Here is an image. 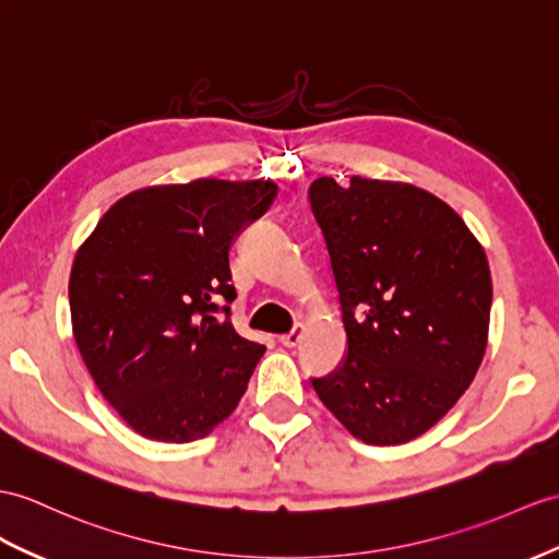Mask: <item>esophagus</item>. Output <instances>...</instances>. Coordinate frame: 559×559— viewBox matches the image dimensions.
Wrapping results in <instances>:
<instances>
[{
  "mask_svg": "<svg viewBox=\"0 0 559 559\" xmlns=\"http://www.w3.org/2000/svg\"><path fill=\"white\" fill-rule=\"evenodd\" d=\"M282 344L284 346H296L298 344V324H294L292 330L282 336Z\"/></svg>",
  "mask_w": 559,
  "mask_h": 559,
  "instance_id": "obj_1",
  "label": "esophagus"
}]
</instances>
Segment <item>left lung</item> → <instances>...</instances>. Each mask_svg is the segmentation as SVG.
Wrapping results in <instances>:
<instances>
[{
    "mask_svg": "<svg viewBox=\"0 0 559 559\" xmlns=\"http://www.w3.org/2000/svg\"><path fill=\"white\" fill-rule=\"evenodd\" d=\"M275 197L272 180L144 187L80 247L68 282L75 344L140 437L197 441L239 405L265 346L235 330L227 251Z\"/></svg>",
    "mask_w": 559,
    "mask_h": 559,
    "instance_id": "obj_1",
    "label": "left lung"
}]
</instances>
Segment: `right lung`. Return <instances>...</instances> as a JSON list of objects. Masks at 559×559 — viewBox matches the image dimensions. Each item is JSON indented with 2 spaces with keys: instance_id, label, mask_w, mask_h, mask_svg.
Instances as JSON below:
<instances>
[{
  "instance_id": "add662e5",
  "label": "right lung",
  "mask_w": 559,
  "mask_h": 559,
  "mask_svg": "<svg viewBox=\"0 0 559 559\" xmlns=\"http://www.w3.org/2000/svg\"><path fill=\"white\" fill-rule=\"evenodd\" d=\"M310 206L342 304L346 350L312 389L353 437L399 445L429 431L479 370L491 320L481 243L415 185L320 177Z\"/></svg>"
}]
</instances>
